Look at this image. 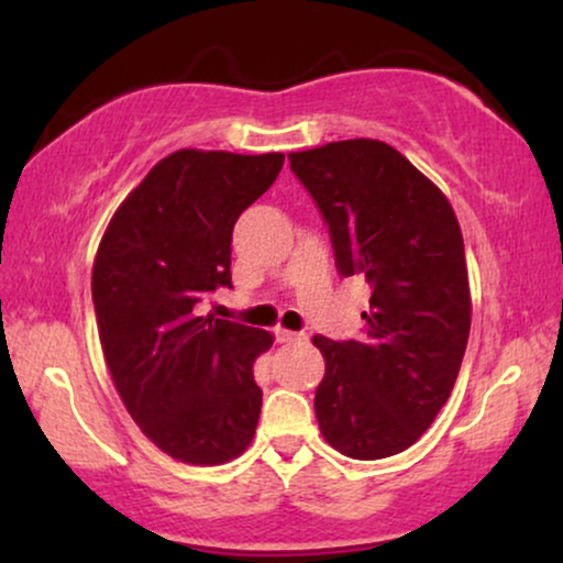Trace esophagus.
Segmentation results:
<instances>
[{"mask_svg":"<svg viewBox=\"0 0 563 563\" xmlns=\"http://www.w3.org/2000/svg\"><path fill=\"white\" fill-rule=\"evenodd\" d=\"M279 341L282 343H307L310 341V335L305 333V330H279Z\"/></svg>","mask_w":563,"mask_h":563,"instance_id":"1","label":"esophagus"}]
</instances>
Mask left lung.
Masks as SVG:
<instances>
[{
    "instance_id": "8db88e82",
    "label": "left lung",
    "mask_w": 563,
    "mask_h": 563,
    "mask_svg": "<svg viewBox=\"0 0 563 563\" xmlns=\"http://www.w3.org/2000/svg\"><path fill=\"white\" fill-rule=\"evenodd\" d=\"M289 164L325 220L338 274L372 287L361 341L312 338L325 356L320 430L343 456H395L430 428L464 361L472 299L459 220L382 141L328 143Z\"/></svg>"
}]
</instances>
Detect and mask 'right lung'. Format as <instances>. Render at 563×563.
<instances>
[{"label":"right lung","mask_w":563,"mask_h":563,"mask_svg":"<svg viewBox=\"0 0 563 563\" xmlns=\"http://www.w3.org/2000/svg\"><path fill=\"white\" fill-rule=\"evenodd\" d=\"M282 166V153L176 151L130 191L99 243L91 299L112 382L143 433L187 464H225L256 433L253 361L274 338L199 318L197 305L233 287V228Z\"/></svg>","instance_id":"obj_1"}]
</instances>
